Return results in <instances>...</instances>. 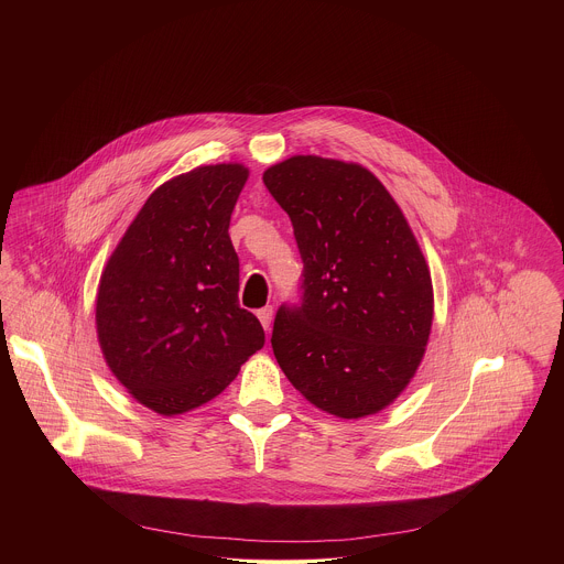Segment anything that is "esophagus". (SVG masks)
Wrapping results in <instances>:
<instances>
[{
    "mask_svg": "<svg viewBox=\"0 0 564 564\" xmlns=\"http://www.w3.org/2000/svg\"><path fill=\"white\" fill-rule=\"evenodd\" d=\"M256 315H258V319H260L264 329H269V327H271V322H273V308H271V306L260 308Z\"/></svg>",
    "mask_w": 564,
    "mask_h": 564,
    "instance_id": "esophagus-1",
    "label": "esophagus"
}]
</instances>
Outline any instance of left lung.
<instances>
[{
	"label": "left lung",
	"mask_w": 564,
	"mask_h": 564,
	"mask_svg": "<svg viewBox=\"0 0 564 564\" xmlns=\"http://www.w3.org/2000/svg\"><path fill=\"white\" fill-rule=\"evenodd\" d=\"M262 182L291 217L302 304L271 347L291 384L340 419L376 414L412 380L434 317L427 262L384 184L356 162L293 156Z\"/></svg>",
	"instance_id": "8db88e82"
}]
</instances>
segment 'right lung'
<instances>
[{
	"mask_svg": "<svg viewBox=\"0 0 564 564\" xmlns=\"http://www.w3.org/2000/svg\"><path fill=\"white\" fill-rule=\"evenodd\" d=\"M247 175L224 162L164 182L101 271L95 323L106 365L164 416L217 398L264 345L262 325L239 306L228 235Z\"/></svg>",
	"mask_w": 564,
	"mask_h": 564,
	"instance_id": "obj_1",
	"label": "right lung"
}]
</instances>
